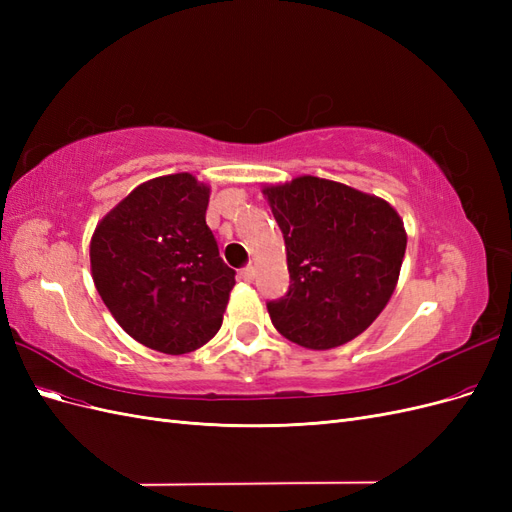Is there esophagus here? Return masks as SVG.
Returning a JSON list of instances; mask_svg holds the SVG:
<instances>
[{
	"mask_svg": "<svg viewBox=\"0 0 512 512\" xmlns=\"http://www.w3.org/2000/svg\"><path fill=\"white\" fill-rule=\"evenodd\" d=\"M239 275H241V280H245V282H252V280H254V275H256V269H254L252 265H247V267H243V269L239 271Z\"/></svg>",
	"mask_w": 512,
	"mask_h": 512,
	"instance_id": "34e87169",
	"label": "esophagus"
}]
</instances>
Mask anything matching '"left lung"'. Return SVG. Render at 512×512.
I'll use <instances>...</instances> for the list:
<instances>
[{"label":"left lung","mask_w":512,"mask_h":512,"mask_svg":"<svg viewBox=\"0 0 512 512\" xmlns=\"http://www.w3.org/2000/svg\"><path fill=\"white\" fill-rule=\"evenodd\" d=\"M282 228L290 288L267 301L290 342L329 350L361 335L389 303L406 254V230L382 198L344 183L299 177L262 190Z\"/></svg>","instance_id":"obj_1"}]
</instances>
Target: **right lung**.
Listing matches in <instances>:
<instances>
[{
  "instance_id": "1",
  "label": "right lung",
  "mask_w": 512,
  "mask_h": 512,
  "mask_svg": "<svg viewBox=\"0 0 512 512\" xmlns=\"http://www.w3.org/2000/svg\"><path fill=\"white\" fill-rule=\"evenodd\" d=\"M209 188L188 173L138 185L98 224L91 275L136 342L185 354L220 331L235 271L207 226Z\"/></svg>"
}]
</instances>
